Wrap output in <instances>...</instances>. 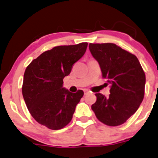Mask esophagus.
<instances>
[{"instance_id": "esophagus-1", "label": "esophagus", "mask_w": 158, "mask_h": 158, "mask_svg": "<svg viewBox=\"0 0 158 158\" xmlns=\"http://www.w3.org/2000/svg\"><path fill=\"white\" fill-rule=\"evenodd\" d=\"M84 94L85 95L88 94H89V91H88V90H84Z\"/></svg>"}]
</instances>
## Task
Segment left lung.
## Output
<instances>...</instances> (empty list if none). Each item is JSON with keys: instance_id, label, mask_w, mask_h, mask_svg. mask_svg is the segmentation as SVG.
<instances>
[{"instance_id": "obj_1", "label": "left lung", "mask_w": 158, "mask_h": 158, "mask_svg": "<svg viewBox=\"0 0 158 158\" xmlns=\"http://www.w3.org/2000/svg\"><path fill=\"white\" fill-rule=\"evenodd\" d=\"M102 76L111 85L108 97L96 94L91 106L97 118L106 125L118 126L133 115L145 94V75L138 58L114 43H90Z\"/></svg>"}]
</instances>
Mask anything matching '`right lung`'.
<instances>
[{"label":"right lung","instance_id":"right-lung-1","mask_svg":"<svg viewBox=\"0 0 158 158\" xmlns=\"http://www.w3.org/2000/svg\"><path fill=\"white\" fill-rule=\"evenodd\" d=\"M87 43L55 46L44 52L27 67L22 95L32 117L51 130H60L72 120L76 105L84 92H70L63 79L73 65L84 55Z\"/></svg>","mask_w":158,"mask_h":158}]
</instances>
